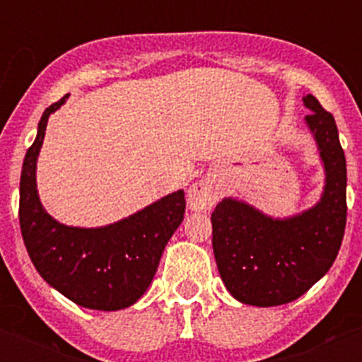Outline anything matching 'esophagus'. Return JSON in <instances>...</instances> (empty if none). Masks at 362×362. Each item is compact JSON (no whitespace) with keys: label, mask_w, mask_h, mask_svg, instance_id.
<instances>
[{"label":"esophagus","mask_w":362,"mask_h":362,"mask_svg":"<svg viewBox=\"0 0 362 362\" xmlns=\"http://www.w3.org/2000/svg\"><path fill=\"white\" fill-rule=\"evenodd\" d=\"M187 201H189V209L195 212H206L212 209L216 203V187L210 180H199L195 182L189 192H187Z\"/></svg>","instance_id":"34e87169"}]
</instances>
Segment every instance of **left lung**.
<instances>
[{"mask_svg": "<svg viewBox=\"0 0 362 362\" xmlns=\"http://www.w3.org/2000/svg\"><path fill=\"white\" fill-rule=\"evenodd\" d=\"M304 105L325 165V192L314 209L272 220L250 204L223 199L212 212V247L233 297L253 306H280L298 298L327 274L346 231V156L334 116L314 95Z\"/></svg>", "mask_w": 362, "mask_h": 362, "instance_id": "obj_1", "label": "left lung"}]
</instances>
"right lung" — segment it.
<instances>
[{
	"instance_id": "obj_1",
	"label": "right lung",
	"mask_w": 362,
	"mask_h": 362,
	"mask_svg": "<svg viewBox=\"0 0 362 362\" xmlns=\"http://www.w3.org/2000/svg\"><path fill=\"white\" fill-rule=\"evenodd\" d=\"M41 116L37 139L25 152L20 176V231L37 272L62 295L92 310L127 308L144 295L173 233L184 220V192H175L141 212L99 229L62 226L47 214L37 195L35 163L48 116Z\"/></svg>"
}]
</instances>
